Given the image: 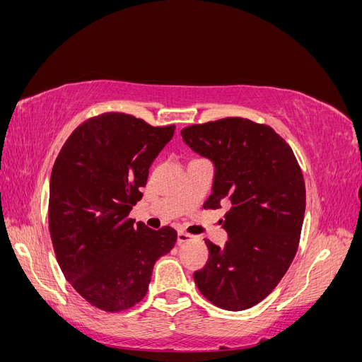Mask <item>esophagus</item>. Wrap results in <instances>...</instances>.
<instances>
[{
    "label": "esophagus",
    "instance_id": "esophagus-1",
    "mask_svg": "<svg viewBox=\"0 0 362 362\" xmlns=\"http://www.w3.org/2000/svg\"><path fill=\"white\" fill-rule=\"evenodd\" d=\"M192 238H193V235H192V234H187V233H184V231H180V233H178V245L185 243V242H189V240H192Z\"/></svg>",
    "mask_w": 362,
    "mask_h": 362
}]
</instances>
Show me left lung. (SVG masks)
<instances>
[{
	"instance_id": "1",
	"label": "left lung",
	"mask_w": 362,
	"mask_h": 362,
	"mask_svg": "<svg viewBox=\"0 0 362 362\" xmlns=\"http://www.w3.org/2000/svg\"><path fill=\"white\" fill-rule=\"evenodd\" d=\"M181 136L216 168L205 210L231 202L221 221L228 242L205 238L210 255L194 282L218 308L247 310L278 286L298 252L306 204L300 166L275 129L249 119L190 125Z\"/></svg>"
}]
</instances>
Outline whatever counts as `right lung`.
<instances>
[{
  "label": "right lung",
  "mask_w": 362,
  "mask_h": 362,
  "mask_svg": "<svg viewBox=\"0 0 362 362\" xmlns=\"http://www.w3.org/2000/svg\"><path fill=\"white\" fill-rule=\"evenodd\" d=\"M175 125L152 127L125 113L84 120L64 141L49 180L48 222L64 278L98 310L124 311L146 296L156 261L177 231L134 223L152 161Z\"/></svg>",
  "instance_id": "add662e5"
}]
</instances>
